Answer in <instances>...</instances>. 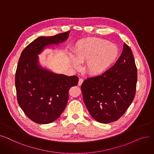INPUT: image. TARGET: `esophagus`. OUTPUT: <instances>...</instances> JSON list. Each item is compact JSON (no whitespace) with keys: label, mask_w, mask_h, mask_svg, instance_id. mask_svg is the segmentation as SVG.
Masks as SVG:
<instances>
[{"label":"esophagus","mask_w":154,"mask_h":154,"mask_svg":"<svg viewBox=\"0 0 154 154\" xmlns=\"http://www.w3.org/2000/svg\"><path fill=\"white\" fill-rule=\"evenodd\" d=\"M83 82H84V80H83L82 79H79V82H78V85H79V86H80V85H81L82 84Z\"/></svg>","instance_id":"34e87169"}]
</instances>
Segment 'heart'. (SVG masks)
<instances>
[{
	"mask_svg": "<svg viewBox=\"0 0 154 154\" xmlns=\"http://www.w3.org/2000/svg\"><path fill=\"white\" fill-rule=\"evenodd\" d=\"M75 58H72V65L76 68L80 63L87 62L85 70L93 76L106 73L116 61L119 51L117 45L107 40L91 38L80 41L75 48Z\"/></svg>",
	"mask_w": 154,
	"mask_h": 154,
	"instance_id": "obj_1",
	"label": "heart"
}]
</instances>
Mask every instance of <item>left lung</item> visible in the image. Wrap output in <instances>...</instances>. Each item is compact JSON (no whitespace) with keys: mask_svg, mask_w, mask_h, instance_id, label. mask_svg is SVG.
<instances>
[{"mask_svg":"<svg viewBox=\"0 0 154 154\" xmlns=\"http://www.w3.org/2000/svg\"><path fill=\"white\" fill-rule=\"evenodd\" d=\"M137 70L125 43L116 63L106 73L87 78L81 85L86 107L96 121L108 124L122 117L135 95Z\"/></svg>","mask_w":154,"mask_h":154,"instance_id":"8db88e82","label":"left lung"}]
</instances>
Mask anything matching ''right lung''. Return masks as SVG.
<instances>
[{"instance_id":"obj_1","label":"right lung","mask_w":154,"mask_h":154,"mask_svg":"<svg viewBox=\"0 0 154 154\" xmlns=\"http://www.w3.org/2000/svg\"><path fill=\"white\" fill-rule=\"evenodd\" d=\"M70 31L51 37H40L22 52L15 72L17 101L33 122L47 124L57 119L66 108L69 91L77 85L76 75L54 73L41 66L38 55L45 48L66 41Z\"/></svg>"}]
</instances>
